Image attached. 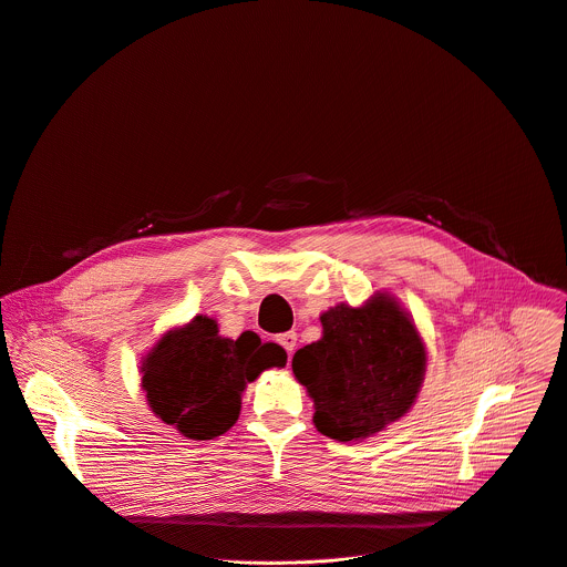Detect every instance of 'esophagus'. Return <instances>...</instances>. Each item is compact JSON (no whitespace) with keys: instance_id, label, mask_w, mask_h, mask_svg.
Here are the masks:
<instances>
[{"instance_id":"esophagus-1","label":"esophagus","mask_w":567,"mask_h":567,"mask_svg":"<svg viewBox=\"0 0 567 567\" xmlns=\"http://www.w3.org/2000/svg\"><path fill=\"white\" fill-rule=\"evenodd\" d=\"M279 344L286 349V353H288V358L295 353V349H297V334L295 332H284V334H279Z\"/></svg>"}]
</instances>
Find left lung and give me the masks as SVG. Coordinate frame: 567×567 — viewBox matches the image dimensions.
I'll list each match as a JSON object with an SVG mask.
<instances>
[{
  "mask_svg": "<svg viewBox=\"0 0 567 567\" xmlns=\"http://www.w3.org/2000/svg\"><path fill=\"white\" fill-rule=\"evenodd\" d=\"M319 342L299 349L292 373L315 406L319 433L351 442L400 420L424 380V344L386 295L362 308L334 306L321 315Z\"/></svg>",
  "mask_w": 567,
  "mask_h": 567,
  "instance_id": "obj_1",
  "label": "left lung"
}]
</instances>
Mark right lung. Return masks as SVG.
I'll return each instance as SVG.
<instances>
[{
    "label": "right lung",
    "mask_w": 567,
    "mask_h": 567,
    "mask_svg": "<svg viewBox=\"0 0 567 567\" xmlns=\"http://www.w3.org/2000/svg\"><path fill=\"white\" fill-rule=\"evenodd\" d=\"M284 364L279 344H264L252 330L239 339L218 337L216 321L200 315L154 347L143 364V389L163 422L189 440H212L239 420L246 384Z\"/></svg>",
    "instance_id": "1"
}]
</instances>
